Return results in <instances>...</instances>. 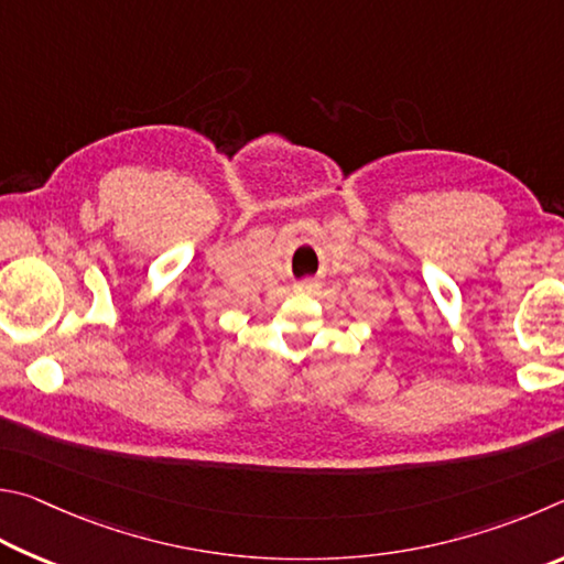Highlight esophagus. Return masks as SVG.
<instances>
[{
    "label": "esophagus",
    "instance_id": "obj_1",
    "mask_svg": "<svg viewBox=\"0 0 564 564\" xmlns=\"http://www.w3.org/2000/svg\"><path fill=\"white\" fill-rule=\"evenodd\" d=\"M314 288H317V282H314V280H302V282L297 284L300 292H312Z\"/></svg>",
    "mask_w": 564,
    "mask_h": 564
}]
</instances>
